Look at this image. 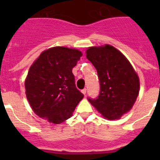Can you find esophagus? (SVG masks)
I'll return each instance as SVG.
<instances>
[{
    "label": "esophagus",
    "mask_w": 160,
    "mask_h": 160,
    "mask_svg": "<svg viewBox=\"0 0 160 160\" xmlns=\"http://www.w3.org/2000/svg\"><path fill=\"white\" fill-rule=\"evenodd\" d=\"M82 93L83 94H87V89H86V88L82 89Z\"/></svg>",
    "instance_id": "obj_1"
}]
</instances>
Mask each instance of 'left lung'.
I'll list each match as a JSON object with an SVG mask.
<instances>
[{
  "label": "left lung",
  "mask_w": 160,
  "mask_h": 160,
  "mask_svg": "<svg viewBox=\"0 0 160 160\" xmlns=\"http://www.w3.org/2000/svg\"><path fill=\"white\" fill-rule=\"evenodd\" d=\"M87 58L97 70L100 91L90 102L104 118L118 119L129 111L139 91V80L129 61L109 45L90 47Z\"/></svg>",
  "instance_id": "1"
}]
</instances>
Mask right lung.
I'll return each instance as SVG.
<instances>
[{"label": "right lung", "instance_id": "right-lung-1", "mask_svg": "<svg viewBox=\"0 0 160 160\" xmlns=\"http://www.w3.org/2000/svg\"><path fill=\"white\" fill-rule=\"evenodd\" d=\"M78 49L57 46L42 52L25 79L26 97L37 115L59 124L72 115L83 98L72 69L80 60Z\"/></svg>", "mask_w": 160, "mask_h": 160}]
</instances>
